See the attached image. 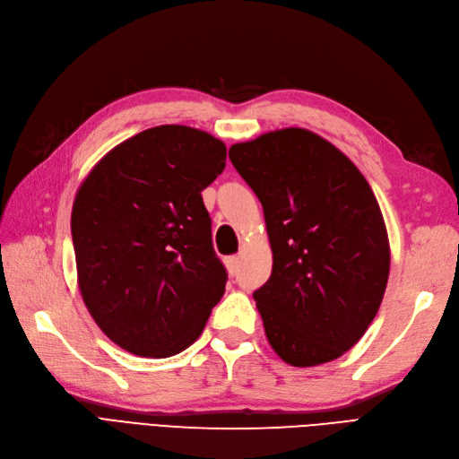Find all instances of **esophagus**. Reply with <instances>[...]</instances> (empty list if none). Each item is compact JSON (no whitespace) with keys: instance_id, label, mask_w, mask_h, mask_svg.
I'll use <instances>...</instances> for the list:
<instances>
[{"instance_id":"obj_1","label":"esophagus","mask_w":459,"mask_h":459,"mask_svg":"<svg viewBox=\"0 0 459 459\" xmlns=\"http://www.w3.org/2000/svg\"><path fill=\"white\" fill-rule=\"evenodd\" d=\"M224 263H226V268H228V272L230 274L233 276V274H238V268H239V256H226L224 258Z\"/></svg>"}]
</instances>
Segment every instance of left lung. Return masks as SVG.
Segmentation results:
<instances>
[{"instance_id":"8db88e82","label":"left lung","mask_w":459,"mask_h":459,"mask_svg":"<svg viewBox=\"0 0 459 459\" xmlns=\"http://www.w3.org/2000/svg\"><path fill=\"white\" fill-rule=\"evenodd\" d=\"M264 210L272 274L253 293L281 361L315 367L361 340L386 291L390 243L370 185L316 133L288 127L230 148Z\"/></svg>"}]
</instances>
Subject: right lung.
I'll return each mask as SVG.
<instances>
[{"instance_id": "right-lung-1", "label": "right lung", "mask_w": 459, "mask_h": 459, "mask_svg": "<svg viewBox=\"0 0 459 459\" xmlns=\"http://www.w3.org/2000/svg\"><path fill=\"white\" fill-rule=\"evenodd\" d=\"M224 168L226 144L210 133L160 126L111 148L81 183L71 212L79 290L126 351L187 350L224 295L201 195Z\"/></svg>"}]
</instances>
